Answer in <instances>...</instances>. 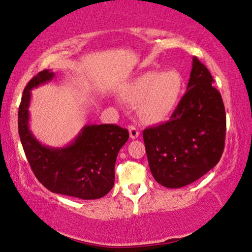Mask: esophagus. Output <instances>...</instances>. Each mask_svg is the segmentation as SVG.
<instances>
[{
    "label": "esophagus",
    "instance_id": "34e87169",
    "mask_svg": "<svg viewBox=\"0 0 252 252\" xmlns=\"http://www.w3.org/2000/svg\"><path fill=\"white\" fill-rule=\"evenodd\" d=\"M128 130H129V136L132 140H135V138L140 136V132H138V129L135 126H129Z\"/></svg>",
    "mask_w": 252,
    "mask_h": 252
}]
</instances>
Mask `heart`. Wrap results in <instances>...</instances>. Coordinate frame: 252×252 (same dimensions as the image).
I'll use <instances>...</instances> for the list:
<instances>
[{
  "mask_svg": "<svg viewBox=\"0 0 252 252\" xmlns=\"http://www.w3.org/2000/svg\"><path fill=\"white\" fill-rule=\"evenodd\" d=\"M183 91V79L175 70L147 71L120 87L119 96L136 110L144 122L159 124L170 117Z\"/></svg>",
  "mask_w": 252,
  "mask_h": 252,
  "instance_id": "b5f03b06",
  "label": "heart"
}]
</instances>
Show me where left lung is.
<instances>
[{"label":"left lung","instance_id":"1","mask_svg":"<svg viewBox=\"0 0 252 252\" xmlns=\"http://www.w3.org/2000/svg\"><path fill=\"white\" fill-rule=\"evenodd\" d=\"M213 76L194 57L187 87L169 122L143 130L149 167L162 187L180 189L214 168L224 151L226 115Z\"/></svg>","mask_w":252,"mask_h":252}]
</instances>
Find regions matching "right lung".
Masks as SVG:
<instances>
[{"label": "right lung", "instance_id": "right-lung-1", "mask_svg": "<svg viewBox=\"0 0 252 252\" xmlns=\"http://www.w3.org/2000/svg\"><path fill=\"white\" fill-rule=\"evenodd\" d=\"M54 78L52 70L38 72L27 84L18 112V129L27 160L37 180L53 193L95 200L111 191L118 152L128 130L114 124H87L70 143L61 148L39 142L29 127L32 90Z\"/></svg>", "mask_w": 252, "mask_h": 252}]
</instances>
